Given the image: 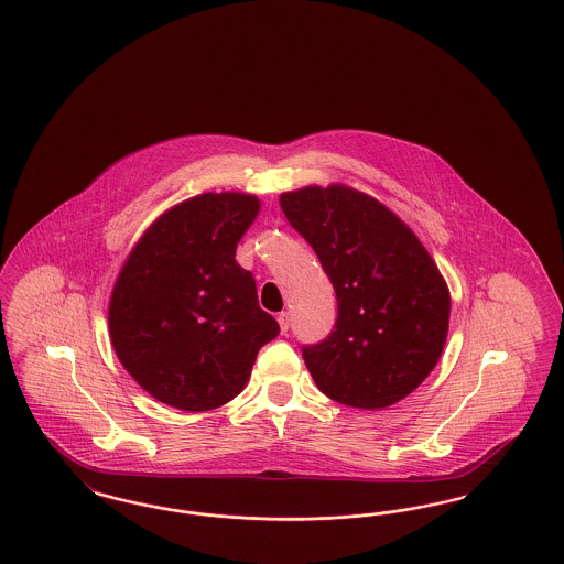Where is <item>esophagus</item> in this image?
I'll return each mask as SVG.
<instances>
[{
	"instance_id": "esophagus-1",
	"label": "esophagus",
	"mask_w": 564,
	"mask_h": 564,
	"mask_svg": "<svg viewBox=\"0 0 564 564\" xmlns=\"http://www.w3.org/2000/svg\"><path fill=\"white\" fill-rule=\"evenodd\" d=\"M276 322H279V327H281V332L285 334V332L290 329V313H279Z\"/></svg>"
}]
</instances>
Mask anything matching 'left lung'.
Instances as JSON below:
<instances>
[{
    "mask_svg": "<svg viewBox=\"0 0 564 564\" xmlns=\"http://www.w3.org/2000/svg\"><path fill=\"white\" fill-rule=\"evenodd\" d=\"M281 209L329 276L338 319L302 357L334 402L382 410L435 368L451 292L425 245L375 196L345 184L283 192Z\"/></svg>",
    "mask_w": 564,
    "mask_h": 564,
    "instance_id": "obj_1",
    "label": "left lung"
}]
</instances>
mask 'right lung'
<instances>
[{
  "label": "right lung",
  "instance_id": "right-lung-1",
  "mask_svg": "<svg viewBox=\"0 0 564 564\" xmlns=\"http://www.w3.org/2000/svg\"><path fill=\"white\" fill-rule=\"evenodd\" d=\"M260 214L245 192H205L161 217L134 242L109 297V340L154 400L207 412L235 400L279 323L258 304L235 260Z\"/></svg>",
  "mask_w": 564,
  "mask_h": 564
}]
</instances>
